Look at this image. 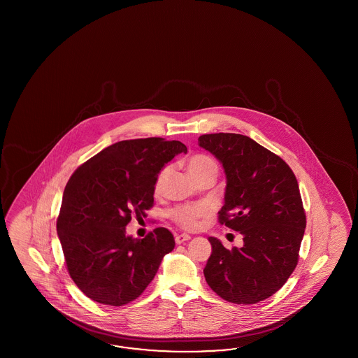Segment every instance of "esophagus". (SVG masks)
<instances>
[{
  "label": "esophagus",
  "instance_id": "34e87169",
  "mask_svg": "<svg viewBox=\"0 0 358 358\" xmlns=\"http://www.w3.org/2000/svg\"><path fill=\"white\" fill-rule=\"evenodd\" d=\"M192 236L190 235H187V234H181V235H176V244H182L184 241H187V240H190Z\"/></svg>",
  "mask_w": 358,
  "mask_h": 358
}]
</instances>
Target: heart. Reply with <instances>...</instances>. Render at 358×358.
<instances>
[{
  "label": "heart",
  "mask_w": 358,
  "mask_h": 358,
  "mask_svg": "<svg viewBox=\"0 0 358 358\" xmlns=\"http://www.w3.org/2000/svg\"><path fill=\"white\" fill-rule=\"evenodd\" d=\"M210 169H217V164L210 157L203 156V155H195L193 157L189 159L187 162V171L192 177H196ZM169 173V168H164L163 171L159 173L156 182H155V190L160 192L163 187L164 181L166 176ZM207 214L206 206L203 205H185V206H178L171 211V217L174 222L185 229H194L198 226L199 217H205Z\"/></svg>",
  "instance_id": "1"
}]
</instances>
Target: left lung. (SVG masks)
Returning a JSON list of instances; mask_svg holds the SVG:
<instances>
[{
  "label": "left lung",
  "mask_w": 358,
  "mask_h": 358,
  "mask_svg": "<svg viewBox=\"0 0 358 358\" xmlns=\"http://www.w3.org/2000/svg\"><path fill=\"white\" fill-rule=\"evenodd\" d=\"M226 173L220 224L243 235V247L226 250L208 238L203 269L208 286L224 301L259 303L277 293L298 264L306 228L298 181L280 156L240 134H207L198 139Z\"/></svg>",
  "instance_id": "left-lung-1"
}]
</instances>
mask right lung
Returning a JSON list of instances; mask_svg holds the SVG:
<instances>
[{
  "label": "right lung",
  "mask_w": 358,
  "mask_h": 358,
  "mask_svg": "<svg viewBox=\"0 0 358 358\" xmlns=\"http://www.w3.org/2000/svg\"><path fill=\"white\" fill-rule=\"evenodd\" d=\"M186 152L181 141L163 138L122 141L72 174L56 228L69 275L87 298L108 306L130 303L173 250V235L166 228L132 238L126 226L132 217H145L157 176Z\"/></svg>",
  "instance_id": "1"
}]
</instances>
